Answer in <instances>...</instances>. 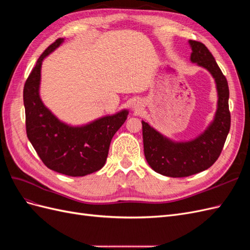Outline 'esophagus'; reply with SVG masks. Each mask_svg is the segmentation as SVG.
I'll return each mask as SVG.
<instances>
[{
  "label": "esophagus",
  "instance_id": "obj_1",
  "mask_svg": "<svg viewBox=\"0 0 250 250\" xmlns=\"http://www.w3.org/2000/svg\"><path fill=\"white\" fill-rule=\"evenodd\" d=\"M132 108H133L134 110H140V108H141V104H140V103H135V104H133Z\"/></svg>",
  "mask_w": 250,
  "mask_h": 250
}]
</instances>
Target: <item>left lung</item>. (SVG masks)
<instances>
[{
	"label": "left lung",
	"mask_w": 250,
	"mask_h": 250,
	"mask_svg": "<svg viewBox=\"0 0 250 250\" xmlns=\"http://www.w3.org/2000/svg\"><path fill=\"white\" fill-rule=\"evenodd\" d=\"M188 44L192 49L191 62L206 69L215 80L217 109L206 129L195 139L185 142L173 141L142 121L147 163L155 172L169 177H187L208 169L220 155L230 128L228 80L202 42L188 41Z\"/></svg>",
	"instance_id": "obj_1"
}]
</instances>
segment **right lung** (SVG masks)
Instances as JSON below:
<instances>
[{
	"label": "right lung",
	"instance_id": "add662e5",
	"mask_svg": "<svg viewBox=\"0 0 250 250\" xmlns=\"http://www.w3.org/2000/svg\"><path fill=\"white\" fill-rule=\"evenodd\" d=\"M63 42L58 39L44 50L25 83L27 137L49 169L67 176H85L103 168L111 139L124 124L128 110L73 126L60 121L43 104L40 95L42 64Z\"/></svg>",
	"mask_w": 250,
	"mask_h": 250
}]
</instances>
